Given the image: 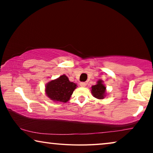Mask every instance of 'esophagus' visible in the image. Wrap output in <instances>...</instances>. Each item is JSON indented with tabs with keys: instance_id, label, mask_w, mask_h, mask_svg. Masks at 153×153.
I'll return each mask as SVG.
<instances>
[{
	"instance_id": "1",
	"label": "esophagus",
	"mask_w": 153,
	"mask_h": 153,
	"mask_svg": "<svg viewBox=\"0 0 153 153\" xmlns=\"http://www.w3.org/2000/svg\"><path fill=\"white\" fill-rule=\"evenodd\" d=\"M80 85L81 87H85V85H86V83L85 82H81L80 83Z\"/></svg>"
}]
</instances>
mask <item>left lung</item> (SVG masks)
<instances>
[{
  "label": "left lung",
  "mask_w": 153,
  "mask_h": 153,
  "mask_svg": "<svg viewBox=\"0 0 153 153\" xmlns=\"http://www.w3.org/2000/svg\"><path fill=\"white\" fill-rule=\"evenodd\" d=\"M91 93L94 97L99 100H102L107 95L105 85L104 84V81L102 79H100L97 81L96 85H94L91 87Z\"/></svg>",
  "instance_id": "obj_1"
}]
</instances>
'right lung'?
I'll return each instance as SVG.
<instances>
[{"mask_svg":"<svg viewBox=\"0 0 153 153\" xmlns=\"http://www.w3.org/2000/svg\"><path fill=\"white\" fill-rule=\"evenodd\" d=\"M77 85L71 82L65 74L51 80L45 85V94L53 102H65L70 100Z\"/></svg>","mask_w":153,"mask_h":153,"instance_id":"obj_1","label":"right lung"}]
</instances>
